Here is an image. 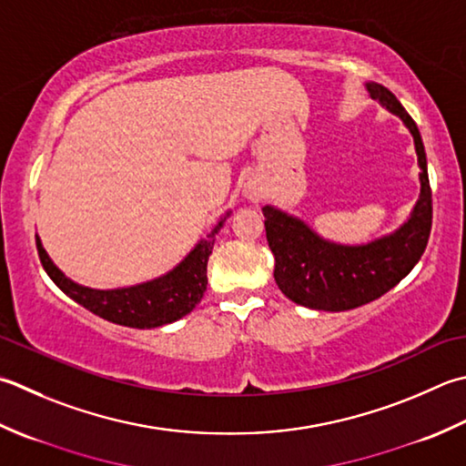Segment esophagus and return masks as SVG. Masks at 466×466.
<instances>
[{
    "label": "esophagus",
    "instance_id": "1",
    "mask_svg": "<svg viewBox=\"0 0 466 466\" xmlns=\"http://www.w3.org/2000/svg\"><path fill=\"white\" fill-rule=\"evenodd\" d=\"M244 196L250 199V202L258 204L262 202L264 198H267V189H264V186L260 184V181H248L244 187Z\"/></svg>",
    "mask_w": 466,
    "mask_h": 466
}]
</instances>
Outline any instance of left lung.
Returning <instances> with one entry per match:
<instances>
[{"instance_id":"left-lung-1","label":"left lung","mask_w":466,"mask_h":466,"mask_svg":"<svg viewBox=\"0 0 466 466\" xmlns=\"http://www.w3.org/2000/svg\"><path fill=\"white\" fill-rule=\"evenodd\" d=\"M366 86L371 98L402 118L414 137L420 166V198L404 226L363 246L323 240L299 218L272 206L262 208L279 289L293 303L317 311H348L380 299L416 267L431 238L432 189L420 131L391 90L378 82H368Z\"/></svg>"}]
</instances>
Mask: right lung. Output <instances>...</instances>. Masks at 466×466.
Instances as JSON below:
<instances>
[{
    "mask_svg": "<svg viewBox=\"0 0 466 466\" xmlns=\"http://www.w3.org/2000/svg\"><path fill=\"white\" fill-rule=\"evenodd\" d=\"M224 220L226 218H222L214 230L204 240H199L196 248L167 275L143 282V285L115 290H96L76 285L64 277L56 264L50 260L38 236H35V246H38L44 270L72 300L111 323L135 327V329H151V327L167 325L186 317L202 300L208 287V258Z\"/></svg>",
    "mask_w": 466,
    "mask_h": 466,
    "instance_id": "right-lung-1",
    "label": "right lung"
}]
</instances>
